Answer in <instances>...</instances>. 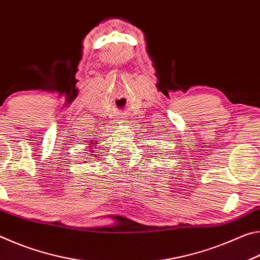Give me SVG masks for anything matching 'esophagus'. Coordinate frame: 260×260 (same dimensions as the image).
<instances>
[{"label":"esophagus","mask_w":260,"mask_h":260,"mask_svg":"<svg viewBox=\"0 0 260 260\" xmlns=\"http://www.w3.org/2000/svg\"><path fill=\"white\" fill-rule=\"evenodd\" d=\"M125 121H126V119H120L118 122H120V124H122V122H125Z\"/></svg>","instance_id":"1"}]
</instances>
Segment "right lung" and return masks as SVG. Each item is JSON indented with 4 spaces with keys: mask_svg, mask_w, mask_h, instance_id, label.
<instances>
[{
    "mask_svg": "<svg viewBox=\"0 0 260 260\" xmlns=\"http://www.w3.org/2000/svg\"><path fill=\"white\" fill-rule=\"evenodd\" d=\"M88 142H90V143H88V147H87V149H88V150H90V152H94L95 151V148L93 147L94 146V144H98V143H91V142H94V140H89V141H88ZM88 155H89V153H88ZM90 155H93L94 157H96V155H94V153H90Z\"/></svg>",
    "mask_w": 260,
    "mask_h": 260,
    "instance_id": "obj_1",
    "label": "right lung"
}]
</instances>
